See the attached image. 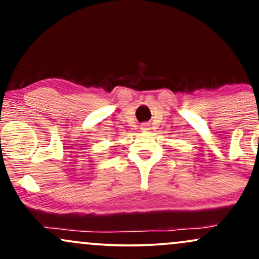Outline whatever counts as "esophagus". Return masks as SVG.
<instances>
[{"label": "esophagus", "mask_w": 259, "mask_h": 259, "mask_svg": "<svg viewBox=\"0 0 259 259\" xmlns=\"http://www.w3.org/2000/svg\"><path fill=\"white\" fill-rule=\"evenodd\" d=\"M141 130H142V132H147V130H150V127H148V124H146V123L142 124Z\"/></svg>", "instance_id": "esophagus-1"}]
</instances>
